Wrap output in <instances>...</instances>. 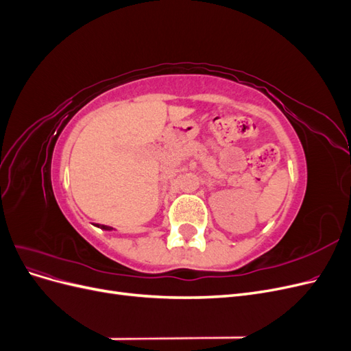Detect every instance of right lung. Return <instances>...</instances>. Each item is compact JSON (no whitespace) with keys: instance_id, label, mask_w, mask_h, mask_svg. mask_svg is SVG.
Instances as JSON below:
<instances>
[{"instance_id":"1","label":"right lung","mask_w":351,"mask_h":351,"mask_svg":"<svg viewBox=\"0 0 351 351\" xmlns=\"http://www.w3.org/2000/svg\"><path fill=\"white\" fill-rule=\"evenodd\" d=\"M98 227H99V228H102V230H111V227H108V226H102V224H98Z\"/></svg>"}]
</instances>
